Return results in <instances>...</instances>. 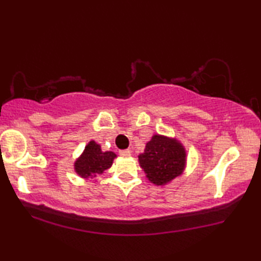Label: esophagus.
<instances>
[{
    "label": "esophagus",
    "mask_w": 261,
    "mask_h": 261,
    "mask_svg": "<svg viewBox=\"0 0 261 261\" xmlns=\"http://www.w3.org/2000/svg\"><path fill=\"white\" fill-rule=\"evenodd\" d=\"M120 154H121L122 156L127 158V156H131L132 155V151H131V149H124V151H121Z\"/></svg>",
    "instance_id": "obj_1"
}]
</instances>
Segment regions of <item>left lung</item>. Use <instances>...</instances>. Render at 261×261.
<instances>
[{"label": "left lung", "mask_w": 261, "mask_h": 261, "mask_svg": "<svg viewBox=\"0 0 261 261\" xmlns=\"http://www.w3.org/2000/svg\"><path fill=\"white\" fill-rule=\"evenodd\" d=\"M187 156V149L177 138L154 135L138 161L149 182L163 187L184 173Z\"/></svg>", "instance_id": "8db88e82"}]
</instances>
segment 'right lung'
I'll return each instance as SVG.
<instances>
[{
  "label": "right lung",
  "mask_w": 261,
  "mask_h": 261,
  "mask_svg": "<svg viewBox=\"0 0 261 261\" xmlns=\"http://www.w3.org/2000/svg\"><path fill=\"white\" fill-rule=\"evenodd\" d=\"M115 158H117V155L114 152H103L99 144L91 140L74 161L73 169L84 179L95 178L96 175L102 174L105 170L112 167Z\"/></svg>",
  "instance_id": "obj_1"
}]
</instances>
